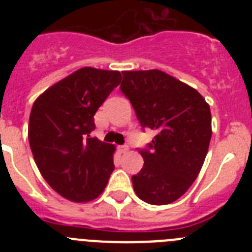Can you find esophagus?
<instances>
[{
    "label": "esophagus",
    "instance_id": "1",
    "mask_svg": "<svg viewBox=\"0 0 252 252\" xmlns=\"http://www.w3.org/2000/svg\"><path fill=\"white\" fill-rule=\"evenodd\" d=\"M119 151H120V154H125V153H127V151H128V146H127V145H122V146H119Z\"/></svg>",
    "mask_w": 252,
    "mask_h": 252
}]
</instances>
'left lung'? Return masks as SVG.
Wrapping results in <instances>:
<instances>
[{"mask_svg": "<svg viewBox=\"0 0 252 252\" xmlns=\"http://www.w3.org/2000/svg\"><path fill=\"white\" fill-rule=\"evenodd\" d=\"M121 91L142 128L157 131L140 150L144 166L133 190L149 204L177 201L197 179L212 136L209 104L197 90L159 69L122 72Z\"/></svg>", "mask_w": 252, "mask_h": 252, "instance_id": "8db88e82", "label": "left lung"}]
</instances>
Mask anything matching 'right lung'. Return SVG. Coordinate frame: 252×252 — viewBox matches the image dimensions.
I'll list each match as a JSON object with an SVG mask.
<instances>
[{
    "mask_svg": "<svg viewBox=\"0 0 252 252\" xmlns=\"http://www.w3.org/2000/svg\"><path fill=\"white\" fill-rule=\"evenodd\" d=\"M121 73L91 66L49 87L32 104L29 142L40 173L58 194L90 202L115 169L112 144L91 137L93 116L121 82Z\"/></svg>",
    "mask_w": 252,
    "mask_h": 252,
    "instance_id": "add662e5",
    "label": "right lung"
}]
</instances>
